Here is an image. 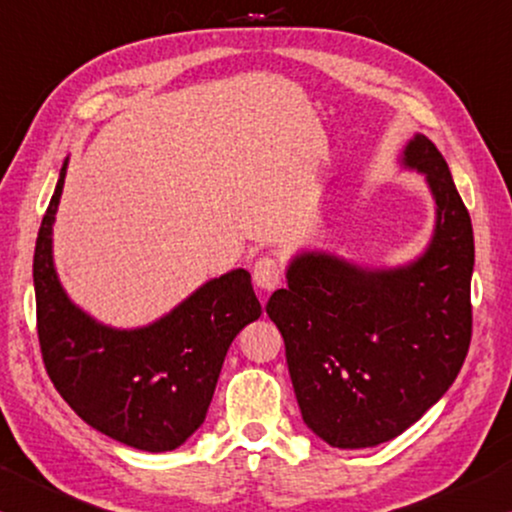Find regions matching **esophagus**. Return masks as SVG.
Listing matches in <instances>:
<instances>
[{"label":"esophagus","mask_w":512,"mask_h":512,"mask_svg":"<svg viewBox=\"0 0 512 512\" xmlns=\"http://www.w3.org/2000/svg\"><path fill=\"white\" fill-rule=\"evenodd\" d=\"M252 281L262 290H276L283 281V269L274 257H260L252 267Z\"/></svg>","instance_id":"obj_1"}]
</instances>
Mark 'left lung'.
Segmentation results:
<instances>
[{"label": "left lung", "mask_w": 512, "mask_h": 512, "mask_svg": "<svg viewBox=\"0 0 512 512\" xmlns=\"http://www.w3.org/2000/svg\"><path fill=\"white\" fill-rule=\"evenodd\" d=\"M403 161L426 173L438 206L424 255L403 269L367 271L302 252L288 288L267 304L302 419L332 447H374L407 431L447 393L470 346V215L426 135L410 140Z\"/></svg>", "instance_id": "left-lung-1"}]
</instances>
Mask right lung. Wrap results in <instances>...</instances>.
Wrapping results in <instances>:
<instances>
[{
    "label": "right lung",
    "mask_w": 512,
    "mask_h": 512,
    "mask_svg": "<svg viewBox=\"0 0 512 512\" xmlns=\"http://www.w3.org/2000/svg\"><path fill=\"white\" fill-rule=\"evenodd\" d=\"M67 161L34 248L37 335L63 400L95 431L142 452L180 447L206 419L224 356L262 306L245 269L213 278L168 316L114 330L77 309L53 269L51 231Z\"/></svg>",
    "instance_id": "obj_1"
}]
</instances>
